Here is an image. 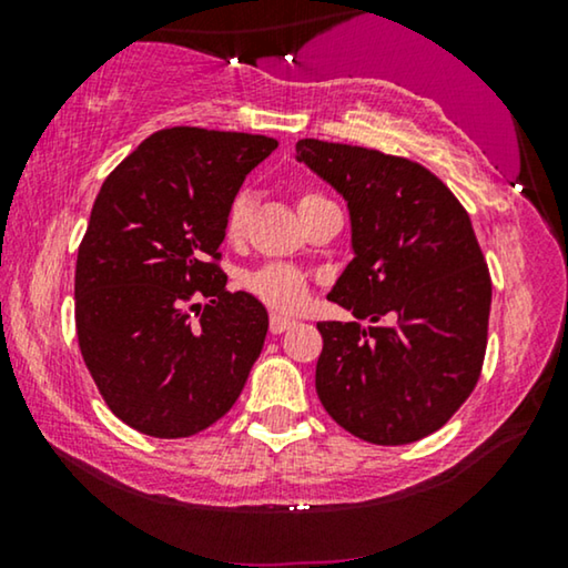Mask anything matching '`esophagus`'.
<instances>
[{"mask_svg":"<svg viewBox=\"0 0 568 568\" xmlns=\"http://www.w3.org/2000/svg\"><path fill=\"white\" fill-rule=\"evenodd\" d=\"M292 325H294L292 317H284V315H278V313L271 315V321H268V328H271V333H274V336H278V333H284L286 328H292Z\"/></svg>","mask_w":568,"mask_h":568,"instance_id":"1","label":"esophagus"}]
</instances>
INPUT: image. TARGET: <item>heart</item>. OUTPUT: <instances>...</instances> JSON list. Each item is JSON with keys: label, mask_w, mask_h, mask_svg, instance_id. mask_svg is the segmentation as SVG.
Listing matches in <instances>:
<instances>
[{"label": "heart", "mask_w": 568, "mask_h": 568, "mask_svg": "<svg viewBox=\"0 0 568 568\" xmlns=\"http://www.w3.org/2000/svg\"><path fill=\"white\" fill-rule=\"evenodd\" d=\"M323 199L321 193L315 191H302L297 199V209L313 204V201ZM253 206H255V196L251 189H240L235 196H232L227 214H224V237L240 240L245 235L247 222L253 216ZM243 286L253 297H258L263 305H268L271 310H278V313H294L305 305L307 294H310V278L307 274H302L300 268L286 266V263H263V266L247 271L243 276Z\"/></svg>", "instance_id": "b5f03b06"}]
</instances>
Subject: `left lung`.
<instances>
[{
    "label": "left lung",
    "mask_w": 568,
    "mask_h": 568,
    "mask_svg": "<svg viewBox=\"0 0 568 568\" xmlns=\"http://www.w3.org/2000/svg\"><path fill=\"white\" fill-rule=\"evenodd\" d=\"M294 150L352 214L356 255L328 300L372 323H317V398L372 445L429 437L484 369L491 274L470 216L408 158L323 139H300Z\"/></svg>",
    "instance_id": "left-lung-1"
}]
</instances>
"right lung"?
<instances>
[{
    "instance_id": "add662e5",
    "label": "right lung",
    "mask_w": 568,
    "mask_h": 568,
    "mask_svg": "<svg viewBox=\"0 0 568 568\" xmlns=\"http://www.w3.org/2000/svg\"><path fill=\"white\" fill-rule=\"evenodd\" d=\"M276 146L243 131L162 129L100 185L77 251V341L131 429L193 437L243 393L268 315L227 290L220 245L232 196Z\"/></svg>"
}]
</instances>
